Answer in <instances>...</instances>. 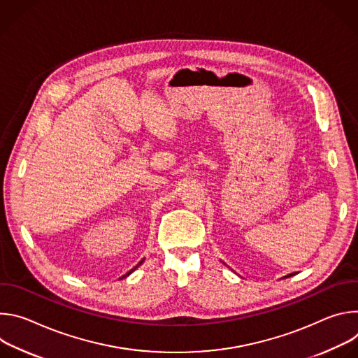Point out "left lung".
<instances>
[{
  "label": "left lung",
  "instance_id": "obj_1",
  "mask_svg": "<svg viewBox=\"0 0 358 358\" xmlns=\"http://www.w3.org/2000/svg\"><path fill=\"white\" fill-rule=\"evenodd\" d=\"M294 273H290V275H287V276H285V278H290V276H293Z\"/></svg>",
  "mask_w": 358,
  "mask_h": 358
}]
</instances>
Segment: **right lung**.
I'll return each instance as SVG.
<instances>
[{
    "label": "right lung",
    "mask_w": 358,
    "mask_h": 358,
    "mask_svg": "<svg viewBox=\"0 0 358 358\" xmlns=\"http://www.w3.org/2000/svg\"><path fill=\"white\" fill-rule=\"evenodd\" d=\"M143 261H144V259H143ZM143 261H140V262H138V265H137V266H134V268H133V269H131V271H129V272H127V273H126V275H123V276H122V278H126V276H129V275H130V273H131V272H133V271H136V269H137V268H138V266H140V265H141V264H143Z\"/></svg>",
    "instance_id": "1"
}]
</instances>
